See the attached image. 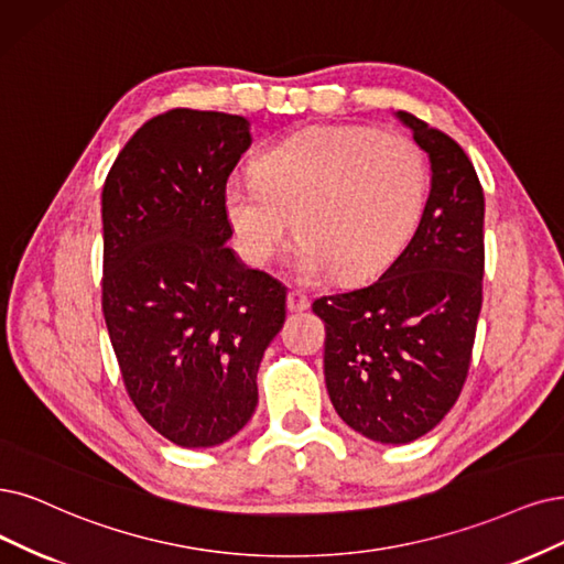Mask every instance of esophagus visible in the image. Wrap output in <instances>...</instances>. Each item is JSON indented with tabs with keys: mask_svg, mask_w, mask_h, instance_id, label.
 Here are the masks:
<instances>
[{
	"mask_svg": "<svg viewBox=\"0 0 564 564\" xmlns=\"http://www.w3.org/2000/svg\"><path fill=\"white\" fill-rule=\"evenodd\" d=\"M306 308H308V297L304 293H300V290H290V293H288V311L297 314V311H306Z\"/></svg>",
	"mask_w": 564,
	"mask_h": 564,
	"instance_id": "34e87169",
	"label": "esophagus"
}]
</instances>
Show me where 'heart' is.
<instances>
[{
	"instance_id": "obj_1",
	"label": "heart",
	"mask_w": 564,
	"mask_h": 564,
	"mask_svg": "<svg viewBox=\"0 0 564 564\" xmlns=\"http://www.w3.org/2000/svg\"><path fill=\"white\" fill-rule=\"evenodd\" d=\"M427 193L419 145L360 124L314 128L269 149L256 172L225 185V214L248 262L279 256L293 218L302 281L339 271L344 281L379 274L411 239Z\"/></svg>"
}]
</instances>
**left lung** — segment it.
Wrapping results in <instances>:
<instances>
[{
	"label": "left lung",
	"instance_id": "1",
	"mask_svg": "<svg viewBox=\"0 0 564 564\" xmlns=\"http://www.w3.org/2000/svg\"><path fill=\"white\" fill-rule=\"evenodd\" d=\"M430 158V195L383 274L314 302L325 386L339 419L379 444H409L455 404L471 360L484 281V187L448 134L394 113Z\"/></svg>",
	"mask_w": 564,
	"mask_h": 564
}]
</instances>
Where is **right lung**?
<instances>
[{"label":"right lung","mask_w":564,"mask_h":564,"mask_svg":"<svg viewBox=\"0 0 564 564\" xmlns=\"http://www.w3.org/2000/svg\"><path fill=\"white\" fill-rule=\"evenodd\" d=\"M250 122L174 109L124 143L101 191V308L139 413L164 440L212 448L250 421L285 288L229 246L225 185Z\"/></svg>","instance_id":"1"}]
</instances>
